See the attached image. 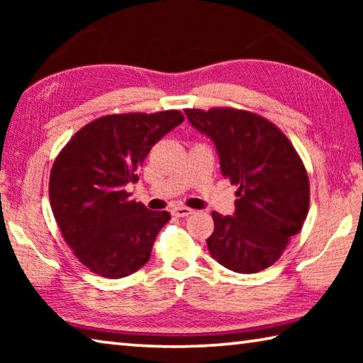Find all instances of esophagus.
<instances>
[{
	"mask_svg": "<svg viewBox=\"0 0 363 363\" xmlns=\"http://www.w3.org/2000/svg\"><path fill=\"white\" fill-rule=\"evenodd\" d=\"M171 214L177 218H187L190 214H194V210H190L187 206H174L173 210H171Z\"/></svg>",
	"mask_w": 363,
	"mask_h": 363,
	"instance_id": "obj_1",
	"label": "esophagus"
}]
</instances>
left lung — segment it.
<instances>
[{
    "label": "left lung",
    "instance_id": "1",
    "mask_svg": "<svg viewBox=\"0 0 363 363\" xmlns=\"http://www.w3.org/2000/svg\"><path fill=\"white\" fill-rule=\"evenodd\" d=\"M189 121L216 144L220 173L238 186L235 214L213 211L208 250L224 267L256 274L279 259L309 211V177L280 128L248 110L186 108Z\"/></svg>",
    "mask_w": 363,
    "mask_h": 363
}]
</instances>
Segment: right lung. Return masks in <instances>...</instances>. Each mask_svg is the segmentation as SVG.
<instances>
[{
	"mask_svg": "<svg viewBox=\"0 0 363 363\" xmlns=\"http://www.w3.org/2000/svg\"><path fill=\"white\" fill-rule=\"evenodd\" d=\"M179 110L99 116L73 134L54 160L49 201L65 243L91 272L121 279L149 261L171 219L131 200L126 184L164 134L181 125Z\"/></svg>",
	"mask_w": 363,
	"mask_h": 363,
	"instance_id": "1",
	"label": "right lung"
}]
</instances>
